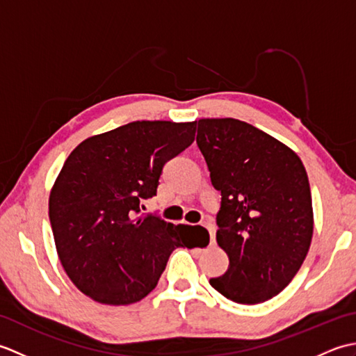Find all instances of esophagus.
Wrapping results in <instances>:
<instances>
[{"label": "esophagus", "mask_w": 356, "mask_h": 356, "mask_svg": "<svg viewBox=\"0 0 356 356\" xmlns=\"http://www.w3.org/2000/svg\"><path fill=\"white\" fill-rule=\"evenodd\" d=\"M203 226H205V228H207L208 232H209L211 245H214V243H216V228H214V225H213V223H205Z\"/></svg>", "instance_id": "obj_1"}]
</instances>
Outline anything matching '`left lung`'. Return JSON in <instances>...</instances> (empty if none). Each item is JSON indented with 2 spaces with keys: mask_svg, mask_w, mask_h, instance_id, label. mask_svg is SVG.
Instances as JSON below:
<instances>
[{
  "mask_svg": "<svg viewBox=\"0 0 356 356\" xmlns=\"http://www.w3.org/2000/svg\"><path fill=\"white\" fill-rule=\"evenodd\" d=\"M197 145L222 193L217 243L228 270L209 284L241 305L263 303L292 282L314 234L303 162L284 143L243 120L200 119Z\"/></svg>",
  "mask_w": 356,
  "mask_h": 356,
  "instance_id": "obj_1",
  "label": "left lung"
}]
</instances>
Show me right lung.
<instances>
[{"label": "right lung", "mask_w": 356, "mask_h": 356, "mask_svg": "<svg viewBox=\"0 0 356 356\" xmlns=\"http://www.w3.org/2000/svg\"><path fill=\"white\" fill-rule=\"evenodd\" d=\"M194 136L195 122L136 120L92 136L67 157L50 191L49 217L63 268L87 297L111 306L140 301L174 249L197 246L195 226L140 216L163 165Z\"/></svg>", "instance_id": "add662e5"}]
</instances>
